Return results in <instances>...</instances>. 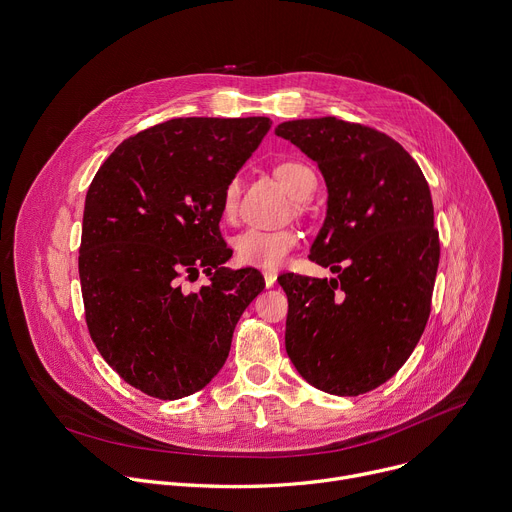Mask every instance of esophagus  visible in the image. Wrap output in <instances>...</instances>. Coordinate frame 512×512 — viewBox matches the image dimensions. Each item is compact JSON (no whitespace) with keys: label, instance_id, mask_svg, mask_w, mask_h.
Instances as JSON below:
<instances>
[{"label":"esophagus","instance_id":"esophagus-1","mask_svg":"<svg viewBox=\"0 0 512 512\" xmlns=\"http://www.w3.org/2000/svg\"><path fill=\"white\" fill-rule=\"evenodd\" d=\"M263 277H265V287H273L275 281H277V273L275 271H265Z\"/></svg>","mask_w":512,"mask_h":512}]
</instances>
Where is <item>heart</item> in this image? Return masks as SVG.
<instances>
[{"mask_svg": "<svg viewBox=\"0 0 512 512\" xmlns=\"http://www.w3.org/2000/svg\"><path fill=\"white\" fill-rule=\"evenodd\" d=\"M275 176L285 186V190L298 200L308 198L318 184L312 168L302 162H296V160H287V162L277 164ZM237 204H239V180L233 178L227 182L223 196H221V212L227 221L235 218ZM298 243H300L298 233L287 231V229H281V231L247 229L233 239L237 259L243 265L261 267V269L281 267L285 263V259L289 257V253L298 247Z\"/></svg>", "mask_w": 512, "mask_h": 512, "instance_id": "obj_1", "label": "heart"}]
</instances>
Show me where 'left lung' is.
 <instances>
[{"label":"left lung","mask_w":512,"mask_h":512,"mask_svg":"<svg viewBox=\"0 0 512 512\" xmlns=\"http://www.w3.org/2000/svg\"><path fill=\"white\" fill-rule=\"evenodd\" d=\"M275 133L326 180L310 259L336 273L277 277L289 302L287 356L320 391L369 393L403 367L429 318L440 239L427 180L401 143L367 125L296 119Z\"/></svg>","instance_id":"obj_1"}]
</instances>
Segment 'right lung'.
I'll use <instances>...</instances> for the list:
<instances>
[{
  "label": "right lung",
  "mask_w": 512,
  "mask_h": 512,
  "mask_svg": "<svg viewBox=\"0 0 512 512\" xmlns=\"http://www.w3.org/2000/svg\"><path fill=\"white\" fill-rule=\"evenodd\" d=\"M267 117H178L121 141L95 174L79 275L89 334L141 393L174 401L223 369L235 326L261 294L257 269H229L221 196L259 148ZM211 279L186 292L182 278Z\"/></svg>",
  "instance_id": "obj_1"
}]
</instances>
